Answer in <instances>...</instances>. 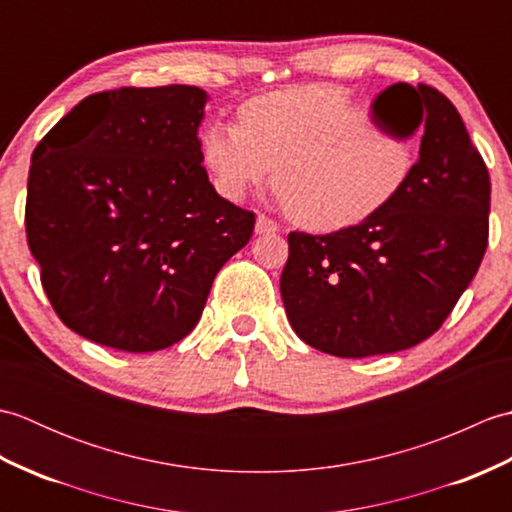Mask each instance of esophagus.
Here are the masks:
<instances>
[{"label":"esophagus","mask_w":512,"mask_h":512,"mask_svg":"<svg viewBox=\"0 0 512 512\" xmlns=\"http://www.w3.org/2000/svg\"><path fill=\"white\" fill-rule=\"evenodd\" d=\"M255 231L259 233V235H264V233H277L279 231V224L273 220V217H268V215H257V222H255Z\"/></svg>","instance_id":"1"}]
</instances>
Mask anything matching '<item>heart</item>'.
<instances>
[{
    "instance_id": "1",
    "label": "heart",
    "mask_w": 512,
    "mask_h": 512,
    "mask_svg": "<svg viewBox=\"0 0 512 512\" xmlns=\"http://www.w3.org/2000/svg\"><path fill=\"white\" fill-rule=\"evenodd\" d=\"M374 118L336 85L279 90L246 101L239 125L213 123L202 154L224 198L239 200L273 167V189L292 220L334 231L380 209L416 162V138Z\"/></svg>"
}]
</instances>
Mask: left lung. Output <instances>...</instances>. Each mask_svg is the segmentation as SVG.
I'll list each match as a JSON object with an SVG mask.
<instances>
[{"instance_id": "1", "label": "left lung", "mask_w": 512, "mask_h": 512, "mask_svg": "<svg viewBox=\"0 0 512 512\" xmlns=\"http://www.w3.org/2000/svg\"><path fill=\"white\" fill-rule=\"evenodd\" d=\"M378 110L420 158L361 224L292 231L281 299L301 341L339 358L407 350L447 321L488 246L491 176L455 105L431 85L396 83Z\"/></svg>"}]
</instances>
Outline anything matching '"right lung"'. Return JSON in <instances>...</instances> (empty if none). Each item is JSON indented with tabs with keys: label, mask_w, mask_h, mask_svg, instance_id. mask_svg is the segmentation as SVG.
Returning <instances> with one entry per match:
<instances>
[{
	"label": "right lung",
	"mask_w": 512,
	"mask_h": 512,
	"mask_svg": "<svg viewBox=\"0 0 512 512\" xmlns=\"http://www.w3.org/2000/svg\"><path fill=\"white\" fill-rule=\"evenodd\" d=\"M195 85L90 94L32 151L26 237L41 286L76 334L156 352L198 325L255 213L202 167Z\"/></svg>",
	"instance_id": "right-lung-1"
}]
</instances>
